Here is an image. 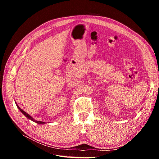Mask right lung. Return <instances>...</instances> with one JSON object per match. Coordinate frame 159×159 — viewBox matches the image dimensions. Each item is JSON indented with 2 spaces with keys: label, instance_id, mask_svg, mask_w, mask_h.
I'll return each mask as SVG.
<instances>
[{
  "label": "right lung",
  "instance_id": "right-lung-1",
  "mask_svg": "<svg viewBox=\"0 0 159 159\" xmlns=\"http://www.w3.org/2000/svg\"><path fill=\"white\" fill-rule=\"evenodd\" d=\"M16 106H17V107L18 108V109L19 110H20V111L24 114V115H25V116L28 118V119H30V120H32V121H34V122H36V123H37L38 124H44V123H45V122H42V121H36V120H35V119H34L31 116H30V115H29V114H28L27 113H26L25 111H24L20 107H19L18 106V105H17V103H16Z\"/></svg>",
  "mask_w": 159,
  "mask_h": 159
}]
</instances>
